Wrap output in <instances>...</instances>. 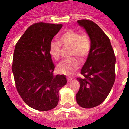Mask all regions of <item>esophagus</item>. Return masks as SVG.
Masks as SVG:
<instances>
[{
  "label": "esophagus",
  "instance_id": "esophagus-1",
  "mask_svg": "<svg viewBox=\"0 0 129 129\" xmlns=\"http://www.w3.org/2000/svg\"><path fill=\"white\" fill-rule=\"evenodd\" d=\"M73 78L71 77H67V82H71V80H72Z\"/></svg>",
  "mask_w": 129,
  "mask_h": 129
}]
</instances>
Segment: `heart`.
I'll use <instances>...</instances> for the list:
<instances>
[{
	"label": "heart",
	"mask_w": 129,
	"mask_h": 129,
	"mask_svg": "<svg viewBox=\"0 0 129 129\" xmlns=\"http://www.w3.org/2000/svg\"><path fill=\"white\" fill-rule=\"evenodd\" d=\"M58 42L50 43L49 54L53 59L57 60L60 58L62 52V45L65 47H71L70 55L76 57L80 60L84 61L87 58L90 52L91 42L89 36L87 34H80L78 31L68 29L59 37ZM79 62L75 58L66 59L58 63L57 71L61 74L71 75L79 68Z\"/></svg>",
	"instance_id": "b5f03b06"
}]
</instances>
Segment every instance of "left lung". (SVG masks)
<instances>
[{
  "label": "left lung",
  "instance_id": "8db88e82",
  "mask_svg": "<svg viewBox=\"0 0 129 129\" xmlns=\"http://www.w3.org/2000/svg\"><path fill=\"white\" fill-rule=\"evenodd\" d=\"M77 23L87 32L91 49L80 74L76 94L77 104L83 108H92L105 101L115 79V56L110 39L98 25L92 20L82 19Z\"/></svg>",
  "mask_w": 129,
  "mask_h": 129
}]
</instances>
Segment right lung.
<instances>
[{
	"label": "right lung",
	"mask_w": 129,
	"mask_h": 129,
	"mask_svg": "<svg viewBox=\"0 0 129 129\" xmlns=\"http://www.w3.org/2000/svg\"><path fill=\"white\" fill-rule=\"evenodd\" d=\"M62 24L39 22L30 26L15 45L12 71L16 89L29 107L51 110L59 101L58 92L67 83L65 75H54L49 54L52 40Z\"/></svg>",
	"instance_id": "1"
}]
</instances>
